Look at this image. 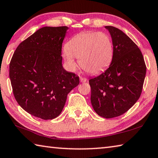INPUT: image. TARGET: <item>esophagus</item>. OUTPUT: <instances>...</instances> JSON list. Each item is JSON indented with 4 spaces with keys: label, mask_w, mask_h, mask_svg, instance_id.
Returning <instances> with one entry per match:
<instances>
[{
    "label": "esophagus",
    "mask_w": 158,
    "mask_h": 158,
    "mask_svg": "<svg viewBox=\"0 0 158 158\" xmlns=\"http://www.w3.org/2000/svg\"><path fill=\"white\" fill-rule=\"evenodd\" d=\"M87 81V79L85 78V77H80V81L81 82H85Z\"/></svg>",
    "instance_id": "esophagus-1"
}]
</instances>
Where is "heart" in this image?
<instances>
[{
    "label": "heart",
    "mask_w": 158,
    "mask_h": 158,
    "mask_svg": "<svg viewBox=\"0 0 158 158\" xmlns=\"http://www.w3.org/2000/svg\"><path fill=\"white\" fill-rule=\"evenodd\" d=\"M113 43L108 34L103 32H81L69 40L64 50L63 57L69 68L79 65L90 74H98L111 63L113 58Z\"/></svg>",
    "instance_id": "b5f03b06"
}]
</instances>
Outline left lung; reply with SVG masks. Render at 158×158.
<instances>
[{
    "label": "left lung",
    "instance_id": "8db88e82",
    "mask_svg": "<svg viewBox=\"0 0 158 158\" xmlns=\"http://www.w3.org/2000/svg\"><path fill=\"white\" fill-rule=\"evenodd\" d=\"M111 34L114 53L106 70L89 80L90 102L99 116H121L137 102L142 92L146 66L139 48L123 32L105 26Z\"/></svg>",
    "mask_w": 158,
    "mask_h": 158
}]
</instances>
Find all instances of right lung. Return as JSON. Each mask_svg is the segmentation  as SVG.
I'll list each match as a JSON object with an SVG mask.
<instances>
[{
    "instance_id": "1",
    "label": "right lung",
    "mask_w": 158,
    "mask_h": 158,
    "mask_svg": "<svg viewBox=\"0 0 158 158\" xmlns=\"http://www.w3.org/2000/svg\"><path fill=\"white\" fill-rule=\"evenodd\" d=\"M67 26L43 27L19 44L10 63L15 98L21 107L44 120L60 115L79 77L62 66Z\"/></svg>"
}]
</instances>
